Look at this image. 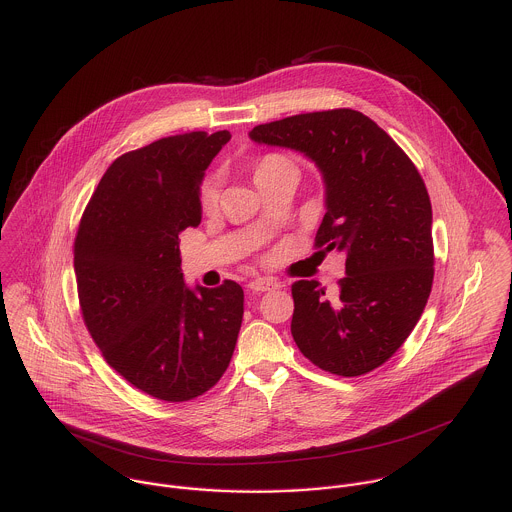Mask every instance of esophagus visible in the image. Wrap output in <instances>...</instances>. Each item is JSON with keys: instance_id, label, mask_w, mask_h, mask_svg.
Instances as JSON below:
<instances>
[{"instance_id": "obj_1", "label": "esophagus", "mask_w": 512, "mask_h": 512, "mask_svg": "<svg viewBox=\"0 0 512 512\" xmlns=\"http://www.w3.org/2000/svg\"><path fill=\"white\" fill-rule=\"evenodd\" d=\"M276 288H278V282L268 280V278H258V280H252L248 284V290L256 293L270 292V290H276Z\"/></svg>"}]
</instances>
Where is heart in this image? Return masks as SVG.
Returning <instances> with one entry per match:
<instances>
[{"instance_id":"obj_1","label":"heart","mask_w":512,"mask_h":512,"mask_svg":"<svg viewBox=\"0 0 512 512\" xmlns=\"http://www.w3.org/2000/svg\"><path fill=\"white\" fill-rule=\"evenodd\" d=\"M252 175H254L256 185L264 187V185H268L280 177H286V175L299 177V165L293 161L292 157H288L284 153H266L254 161ZM199 203L205 213H213L219 209L220 179L217 175H211L201 183Z\"/></svg>"}]
</instances>
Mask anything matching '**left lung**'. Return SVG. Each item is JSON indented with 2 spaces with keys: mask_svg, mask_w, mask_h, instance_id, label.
I'll return each mask as SVG.
<instances>
[{
  "mask_svg": "<svg viewBox=\"0 0 512 512\" xmlns=\"http://www.w3.org/2000/svg\"><path fill=\"white\" fill-rule=\"evenodd\" d=\"M307 155L325 181L315 248L345 252L329 299L317 280L292 286V335L321 370L361 376L384 365L416 327L434 282L432 203L412 159L363 112L297 114L250 132Z\"/></svg>",
  "mask_w": 512,
  "mask_h": 512,
  "instance_id": "obj_1",
  "label": "left lung"
}]
</instances>
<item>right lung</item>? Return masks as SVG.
Returning a JSON list of instances; mask_svg holds the SVG:
<instances>
[{"label": "right lung", "mask_w": 512, "mask_h": 512, "mask_svg": "<svg viewBox=\"0 0 512 512\" xmlns=\"http://www.w3.org/2000/svg\"><path fill=\"white\" fill-rule=\"evenodd\" d=\"M230 132H189L120 155L92 193L74 238L84 325L106 363L165 402L211 390L232 359L244 292L189 290L179 236L201 224L199 185Z\"/></svg>", "instance_id": "right-lung-1"}]
</instances>
